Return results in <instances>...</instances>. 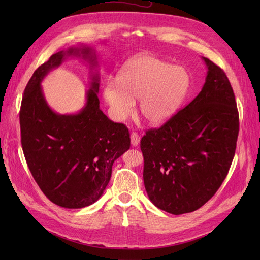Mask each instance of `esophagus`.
I'll use <instances>...</instances> for the list:
<instances>
[{"mask_svg":"<svg viewBox=\"0 0 260 260\" xmlns=\"http://www.w3.org/2000/svg\"><path fill=\"white\" fill-rule=\"evenodd\" d=\"M130 138H131V145L132 146H138L139 143H140V136L138 135V133L132 132Z\"/></svg>","mask_w":260,"mask_h":260,"instance_id":"obj_1","label":"esophagus"}]
</instances>
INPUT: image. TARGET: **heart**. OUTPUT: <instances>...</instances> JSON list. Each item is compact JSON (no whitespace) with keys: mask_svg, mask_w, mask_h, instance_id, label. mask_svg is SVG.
<instances>
[{"mask_svg":"<svg viewBox=\"0 0 260 260\" xmlns=\"http://www.w3.org/2000/svg\"><path fill=\"white\" fill-rule=\"evenodd\" d=\"M190 88V77L183 67L172 66L151 56L128 60L117 76L108 81L104 99L117 120H124L135 112L140 100V112L151 124L159 125L175 115Z\"/></svg>","mask_w":260,"mask_h":260,"instance_id":"b5f03b06","label":"heart"}]
</instances>
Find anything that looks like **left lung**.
<instances>
[{"instance_id": "left-lung-1", "label": "left lung", "mask_w": 260, "mask_h": 260, "mask_svg": "<svg viewBox=\"0 0 260 260\" xmlns=\"http://www.w3.org/2000/svg\"><path fill=\"white\" fill-rule=\"evenodd\" d=\"M202 91L161 127L141 139L145 190L172 215L201 208L222 184L239 136V112L223 70L206 57Z\"/></svg>"}]
</instances>
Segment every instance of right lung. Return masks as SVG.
Instances as JSON below:
<instances>
[{"mask_svg": "<svg viewBox=\"0 0 260 260\" xmlns=\"http://www.w3.org/2000/svg\"><path fill=\"white\" fill-rule=\"evenodd\" d=\"M67 56H82L96 66L95 52L78 45L53 54L39 66L26 86L19 112L21 146L29 170L51 202L65 208H83L103 194L114 161L130 148V133L100 109V77L92 76L86 104L75 115L53 112L41 81Z\"/></svg>", "mask_w": 260, "mask_h": 260, "instance_id": "add662e5", "label": "right lung"}]
</instances>
